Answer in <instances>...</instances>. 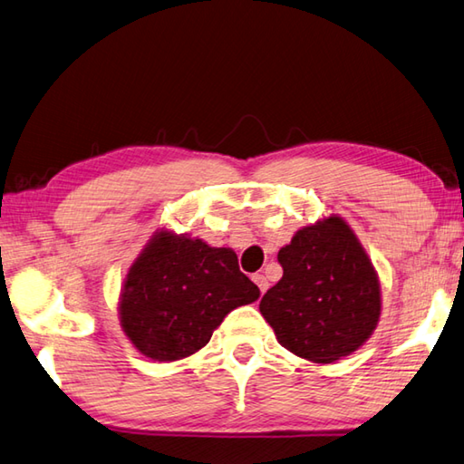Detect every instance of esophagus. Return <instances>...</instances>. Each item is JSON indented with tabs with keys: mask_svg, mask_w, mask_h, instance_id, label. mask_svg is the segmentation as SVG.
I'll return each mask as SVG.
<instances>
[{
	"mask_svg": "<svg viewBox=\"0 0 464 464\" xmlns=\"http://www.w3.org/2000/svg\"><path fill=\"white\" fill-rule=\"evenodd\" d=\"M255 283L258 285L260 293L265 295V293H266V288H268V281H266V276H265V275H255Z\"/></svg>",
	"mask_w": 464,
	"mask_h": 464,
	"instance_id": "34e87169",
	"label": "esophagus"
}]
</instances>
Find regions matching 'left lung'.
I'll return each mask as SVG.
<instances>
[{"label":"left lung","mask_w":464,"mask_h":464,"mask_svg":"<svg viewBox=\"0 0 464 464\" xmlns=\"http://www.w3.org/2000/svg\"><path fill=\"white\" fill-rule=\"evenodd\" d=\"M278 262L283 278L262 296L260 313L285 349L334 363L372 337L382 314L380 276L343 218L303 226Z\"/></svg>","instance_id":"8db88e82"}]
</instances>
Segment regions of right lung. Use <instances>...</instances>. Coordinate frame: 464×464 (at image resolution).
Returning a JSON list of instances; mask_svg holds the SVG:
<instances>
[{"label":"right lung","instance_id":"1","mask_svg":"<svg viewBox=\"0 0 464 464\" xmlns=\"http://www.w3.org/2000/svg\"><path fill=\"white\" fill-rule=\"evenodd\" d=\"M258 296L232 248L160 228L123 278L119 323L139 353L179 362L208 343L226 314Z\"/></svg>","mask_w":464,"mask_h":464}]
</instances>
